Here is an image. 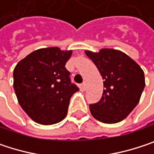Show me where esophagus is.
<instances>
[{
    "instance_id": "1",
    "label": "esophagus",
    "mask_w": 154,
    "mask_h": 154,
    "mask_svg": "<svg viewBox=\"0 0 154 154\" xmlns=\"http://www.w3.org/2000/svg\"><path fill=\"white\" fill-rule=\"evenodd\" d=\"M86 87H87V84H86V82H84V83L82 84V88H83L84 90H85Z\"/></svg>"
}]
</instances>
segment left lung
I'll use <instances>...</instances> for the list:
<instances>
[{
  "label": "left lung",
  "instance_id": "1",
  "mask_svg": "<svg viewBox=\"0 0 154 154\" xmlns=\"http://www.w3.org/2000/svg\"><path fill=\"white\" fill-rule=\"evenodd\" d=\"M85 52L97 67L104 86L100 101L90 104L93 117L107 124L123 120L138 104L145 85L143 69L120 51L102 49L99 52Z\"/></svg>",
  "mask_w": 154,
  "mask_h": 154
}]
</instances>
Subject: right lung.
<instances>
[{"instance_id":"add662e5","label":"right lung","mask_w":154,"mask_h":154,"mask_svg":"<svg viewBox=\"0 0 154 154\" xmlns=\"http://www.w3.org/2000/svg\"><path fill=\"white\" fill-rule=\"evenodd\" d=\"M72 51L39 49L14 69V90L25 112L36 123L56 124L67 116L71 96L79 88L65 68Z\"/></svg>"}]
</instances>
